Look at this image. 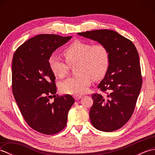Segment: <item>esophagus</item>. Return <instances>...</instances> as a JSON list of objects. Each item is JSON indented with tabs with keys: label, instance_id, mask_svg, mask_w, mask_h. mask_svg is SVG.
Instances as JSON below:
<instances>
[{
	"label": "esophagus",
	"instance_id": "34e87169",
	"mask_svg": "<svg viewBox=\"0 0 155 155\" xmlns=\"http://www.w3.org/2000/svg\"><path fill=\"white\" fill-rule=\"evenodd\" d=\"M74 98L75 100H77L78 101V100L81 99V98H83V96H81V95H74Z\"/></svg>",
	"mask_w": 155,
	"mask_h": 155
}]
</instances>
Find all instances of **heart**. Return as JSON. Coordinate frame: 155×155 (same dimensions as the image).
<instances>
[{"mask_svg": "<svg viewBox=\"0 0 155 155\" xmlns=\"http://www.w3.org/2000/svg\"><path fill=\"white\" fill-rule=\"evenodd\" d=\"M66 61L52 54L48 64L52 72L59 78L66 77L71 66L77 63L78 74L67 78L60 84L64 93L80 95L88 91L93 78L100 80L106 74L109 65L110 55L107 47L102 43L93 45L80 40L72 42L62 51Z\"/></svg>", "mask_w": 155, "mask_h": 155, "instance_id": "obj_1", "label": "heart"}]
</instances>
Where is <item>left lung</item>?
I'll list each match as a JSON object with an SVG mask.
<instances>
[{"label":"left lung","mask_w":155,"mask_h":155,"mask_svg":"<svg viewBox=\"0 0 155 155\" xmlns=\"http://www.w3.org/2000/svg\"><path fill=\"white\" fill-rule=\"evenodd\" d=\"M104 45L109 51V65L98 88L107 94H92L93 104L89 112L92 124L97 129L112 132L123 127L134 110L142 87L139 56L129 39L111 30L78 32Z\"/></svg>","instance_id":"obj_1"}]
</instances>
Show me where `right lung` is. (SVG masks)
I'll use <instances>...</instances> for the list:
<instances>
[{"label": "right lung", "instance_id": "right-lung-1", "mask_svg": "<svg viewBox=\"0 0 155 155\" xmlns=\"http://www.w3.org/2000/svg\"><path fill=\"white\" fill-rule=\"evenodd\" d=\"M71 38L39 35L20 46L13 55V95L28 126L42 134L51 135L63 129L74 103L70 94L56 96V78L48 64L52 52Z\"/></svg>", "mask_w": 155, "mask_h": 155}]
</instances>
